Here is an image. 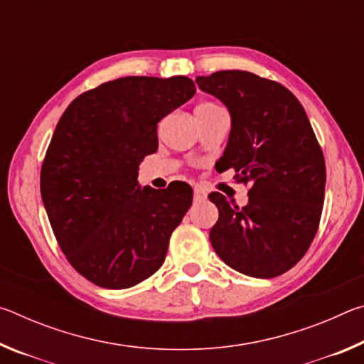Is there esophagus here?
Segmentation results:
<instances>
[{"instance_id": "esophagus-1", "label": "esophagus", "mask_w": 364, "mask_h": 364, "mask_svg": "<svg viewBox=\"0 0 364 364\" xmlns=\"http://www.w3.org/2000/svg\"><path fill=\"white\" fill-rule=\"evenodd\" d=\"M207 197V193L199 186H194V200H204Z\"/></svg>"}]
</instances>
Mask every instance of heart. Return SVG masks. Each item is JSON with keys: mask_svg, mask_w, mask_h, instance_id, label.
Returning a JSON list of instances; mask_svg holds the SVG:
<instances>
[{"mask_svg": "<svg viewBox=\"0 0 364 364\" xmlns=\"http://www.w3.org/2000/svg\"><path fill=\"white\" fill-rule=\"evenodd\" d=\"M197 107H213V104H210V102H204V104H200V106H197Z\"/></svg>", "mask_w": 364, "mask_h": 364, "instance_id": "1", "label": "heart"}]
</instances>
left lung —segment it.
<instances>
[{
	"mask_svg": "<svg viewBox=\"0 0 364 364\" xmlns=\"http://www.w3.org/2000/svg\"><path fill=\"white\" fill-rule=\"evenodd\" d=\"M202 91L225 104L231 132L220 170L234 168L249 204L208 196L220 217L210 230L215 252L252 278H276L301 260L321 220L326 164L304 107L273 80L245 70L197 77Z\"/></svg>",
	"mask_w": 364,
	"mask_h": 364,
	"instance_id": "1",
	"label": "left lung"
}]
</instances>
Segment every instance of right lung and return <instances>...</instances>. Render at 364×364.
I'll return each mask as SVG.
<instances>
[{
	"label": "right lung",
	"mask_w": 364,
	"mask_h": 364,
	"mask_svg": "<svg viewBox=\"0 0 364 364\" xmlns=\"http://www.w3.org/2000/svg\"><path fill=\"white\" fill-rule=\"evenodd\" d=\"M196 93L191 78L122 77L85 91L58 122L40 189L60 250L104 289L139 284L162 267L193 189L138 184L157 151V123Z\"/></svg>",
	"instance_id": "right-lung-1"
}]
</instances>
